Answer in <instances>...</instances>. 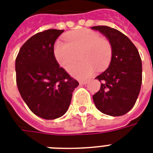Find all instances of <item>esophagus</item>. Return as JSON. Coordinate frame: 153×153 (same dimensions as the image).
<instances>
[{
    "mask_svg": "<svg viewBox=\"0 0 153 153\" xmlns=\"http://www.w3.org/2000/svg\"><path fill=\"white\" fill-rule=\"evenodd\" d=\"M87 83V80H83V81H79V84L80 85H86Z\"/></svg>",
    "mask_w": 153,
    "mask_h": 153,
    "instance_id": "obj_1",
    "label": "esophagus"
}]
</instances>
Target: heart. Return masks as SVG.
I'll return each instance as SVG.
<instances>
[{
  "label": "heart",
  "mask_w": 153,
  "mask_h": 153,
  "mask_svg": "<svg viewBox=\"0 0 153 153\" xmlns=\"http://www.w3.org/2000/svg\"><path fill=\"white\" fill-rule=\"evenodd\" d=\"M66 42L58 40L53 46L56 60L69 71L79 58L82 61L71 69V74L79 79H86L95 74L96 68L102 71L109 65L112 48L109 41L101 38L99 33L88 30H77L66 36Z\"/></svg>",
  "instance_id": "b5f03b06"
}]
</instances>
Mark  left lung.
<instances>
[{"mask_svg":"<svg viewBox=\"0 0 153 153\" xmlns=\"http://www.w3.org/2000/svg\"><path fill=\"white\" fill-rule=\"evenodd\" d=\"M109 40L112 56L108 68L95 79L101 82L93 95L99 111L111 116L125 115L136 103L142 82V62L138 50L120 31L106 25L93 26Z\"/></svg>","mask_w":153,"mask_h":153,"instance_id":"obj_1","label":"left lung"}]
</instances>
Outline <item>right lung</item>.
Wrapping results in <instances>:
<instances>
[{
  "mask_svg": "<svg viewBox=\"0 0 153 153\" xmlns=\"http://www.w3.org/2000/svg\"><path fill=\"white\" fill-rule=\"evenodd\" d=\"M63 32L52 29L36 33L22 45L15 62L20 95L33 113L45 120L62 116L79 86L54 57V42Z\"/></svg>",
  "mask_w": 153,
  "mask_h": 153,
  "instance_id": "add662e5",
  "label": "right lung"
}]
</instances>
